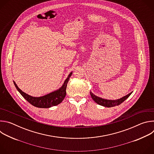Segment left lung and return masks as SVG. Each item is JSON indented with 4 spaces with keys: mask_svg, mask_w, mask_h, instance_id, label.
Here are the masks:
<instances>
[{
    "mask_svg": "<svg viewBox=\"0 0 154 154\" xmlns=\"http://www.w3.org/2000/svg\"><path fill=\"white\" fill-rule=\"evenodd\" d=\"M132 93V92L129 93L128 94L126 95L125 96L122 97L121 99L115 100H106V99H103L102 98H100L97 96H96L94 95L91 92H90V95L92 97V99L96 102L97 104L100 105H102L103 106H106V107H112L115 106H117L122 103L125 100H126L130 96V94Z\"/></svg>",
    "mask_w": 154,
    "mask_h": 154,
    "instance_id": "left-lung-1",
    "label": "left lung"
}]
</instances>
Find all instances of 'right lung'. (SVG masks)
I'll return each mask as SVG.
<instances>
[{"mask_svg":"<svg viewBox=\"0 0 154 154\" xmlns=\"http://www.w3.org/2000/svg\"><path fill=\"white\" fill-rule=\"evenodd\" d=\"M72 74V72L70 73L67 79L65 80L62 87L60 88L58 90L39 97H35L28 95L27 94L22 91V90H20L17 87L14 82V84L20 94L30 104L38 108H49L58 105L64 99L66 95L67 83Z\"/></svg>","mask_w":154,"mask_h":154,"instance_id":"obj_1","label":"right lung"}]
</instances>
